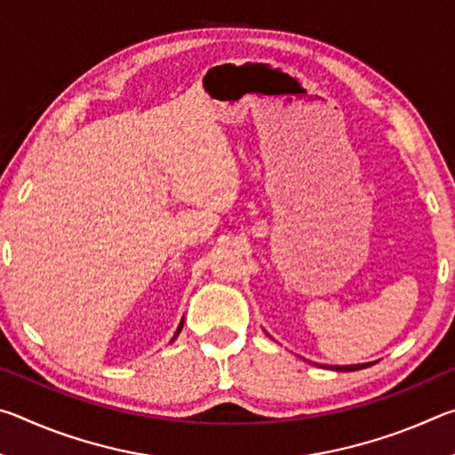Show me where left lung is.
Masks as SVG:
<instances>
[{
	"mask_svg": "<svg viewBox=\"0 0 455 455\" xmlns=\"http://www.w3.org/2000/svg\"><path fill=\"white\" fill-rule=\"evenodd\" d=\"M371 363H361V365H335V367H331V369H335V371H357V369H365V367H369Z\"/></svg>",
	"mask_w": 455,
	"mask_h": 455,
	"instance_id": "obj_1",
	"label": "left lung"
}]
</instances>
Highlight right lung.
Wrapping results in <instances>:
<instances>
[{"instance_id":"obj_1","label":"right lung","mask_w":455,"mask_h":455,"mask_svg":"<svg viewBox=\"0 0 455 455\" xmlns=\"http://www.w3.org/2000/svg\"><path fill=\"white\" fill-rule=\"evenodd\" d=\"M182 325H184V319L180 321V325H179V329H176V333H174V337H172V341H174V339H176V337H179V333H180V331H182Z\"/></svg>"}]
</instances>
